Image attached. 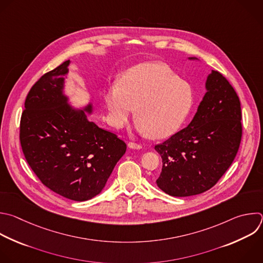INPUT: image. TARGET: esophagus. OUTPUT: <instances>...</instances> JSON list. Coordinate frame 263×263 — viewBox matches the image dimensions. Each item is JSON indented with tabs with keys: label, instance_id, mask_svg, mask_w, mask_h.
Here are the masks:
<instances>
[{
	"label": "esophagus",
	"instance_id": "esophagus-1",
	"mask_svg": "<svg viewBox=\"0 0 263 263\" xmlns=\"http://www.w3.org/2000/svg\"><path fill=\"white\" fill-rule=\"evenodd\" d=\"M128 146L130 148H134V149H140L142 147V145L140 143H137V142H133V141H130L128 143Z\"/></svg>",
	"mask_w": 263,
	"mask_h": 263
}]
</instances>
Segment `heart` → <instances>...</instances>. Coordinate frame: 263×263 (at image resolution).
I'll list each match as a JSON object with an SVG mask.
<instances>
[{"label": "heart", "instance_id": "heart-1", "mask_svg": "<svg viewBox=\"0 0 263 263\" xmlns=\"http://www.w3.org/2000/svg\"><path fill=\"white\" fill-rule=\"evenodd\" d=\"M193 100L191 86L162 63H143L128 69L119 83L104 92L114 127H124L136 108V129L155 139L164 138L180 127Z\"/></svg>", "mask_w": 263, "mask_h": 263}]
</instances>
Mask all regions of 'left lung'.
Listing matches in <instances>:
<instances>
[{"instance_id": "left-lung-1", "label": "left lung", "mask_w": 263, "mask_h": 263, "mask_svg": "<svg viewBox=\"0 0 263 263\" xmlns=\"http://www.w3.org/2000/svg\"><path fill=\"white\" fill-rule=\"evenodd\" d=\"M206 90L188 127L155 145L163 163L156 183L171 196L197 195L214 187L240 144L241 109L233 86L213 71Z\"/></svg>"}]
</instances>
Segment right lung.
I'll return each instance as SVG.
<instances>
[{"mask_svg":"<svg viewBox=\"0 0 263 263\" xmlns=\"http://www.w3.org/2000/svg\"><path fill=\"white\" fill-rule=\"evenodd\" d=\"M70 61L42 75L26 98L20 140L25 158L41 183L75 201L99 194L127 145L74 110L63 95ZM89 105L85 111H91Z\"/></svg>","mask_w":263,"mask_h":263,"instance_id":"right-lung-1","label":"right lung"}]
</instances>
